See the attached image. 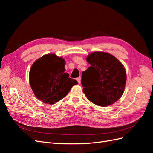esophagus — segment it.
<instances>
[{
    "label": "esophagus",
    "instance_id": "esophagus-1",
    "mask_svg": "<svg viewBox=\"0 0 153 153\" xmlns=\"http://www.w3.org/2000/svg\"><path fill=\"white\" fill-rule=\"evenodd\" d=\"M76 80L78 82V84H80L81 83V77H78L76 78Z\"/></svg>",
    "mask_w": 153,
    "mask_h": 153
}]
</instances>
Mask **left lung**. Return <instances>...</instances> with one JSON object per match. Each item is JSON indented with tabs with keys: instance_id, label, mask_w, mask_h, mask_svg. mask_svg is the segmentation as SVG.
Instances as JSON below:
<instances>
[{
	"instance_id": "left-lung-1",
	"label": "left lung",
	"mask_w": 153,
	"mask_h": 153,
	"mask_svg": "<svg viewBox=\"0 0 153 153\" xmlns=\"http://www.w3.org/2000/svg\"><path fill=\"white\" fill-rule=\"evenodd\" d=\"M86 60L91 66L82 72L81 82L87 98L100 106L116 102L122 96L126 82L123 64L104 52H92Z\"/></svg>"
}]
</instances>
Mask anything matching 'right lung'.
I'll list each match as a JSON object with an SVG mask.
<instances>
[{
  "label": "right lung",
  "instance_id": "obj_1",
  "mask_svg": "<svg viewBox=\"0 0 153 153\" xmlns=\"http://www.w3.org/2000/svg\"><path fill=\"white\" fill-rule=\"evenodd\" d=\"M65 60L54 53L45 54L32 64L29 83L35 96L43 103L53 105L65 97L78 84L65 73Z\"/></svg>",
  "mask_w": 153,
  "mask_h": 153
}]
</instances>
